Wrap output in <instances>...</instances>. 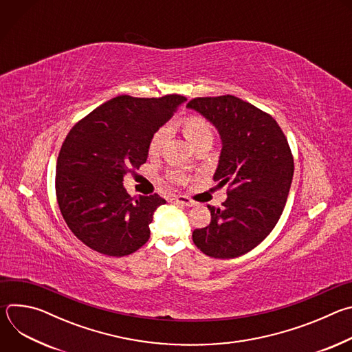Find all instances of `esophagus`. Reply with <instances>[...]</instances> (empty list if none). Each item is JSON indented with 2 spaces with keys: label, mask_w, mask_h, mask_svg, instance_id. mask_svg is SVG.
<instances>
[{
  "label": "esophagus",
  "mask_w": 352,
  "mask_h": 352,
  "mask_svg": "<svg viewBox=\"0 0 352 352\" xmlns=\"http://www.w3.org/2000/svg\"><path fill=\"white\" fill-rule=\"evenodd\" d=\"M174 202L177 205H181V206H186V208H190L195 205L193 200H190L188 196H184V195H178L174 197Z\"/></svg>",
  "instance_id": "34e87169"
}]
</instances>
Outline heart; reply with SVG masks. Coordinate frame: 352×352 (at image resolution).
<instances>
[{
    "mask_svg": "<svg viewBox=\"0 0 352 352\" xmlns=\"http://www.w3.org/2000/svg\"><path fill=\"white\" fill-rule=\"evenodd\" d=\"M171 135V125L166 124L163 126H160L155 135L150 139L148 143V153L150 155H157L160 150L163 148L164 143L167 142V139ZM184 135L186 138V140L189 142L190 146H195L196 143H199L200 140L204 139H213V132L212 128L209 125V122L200 117H188L184 121ZM168 178L174 182H184L186 179L185 174L181 171H173L170 173Z\"/></svg>",
    "mask_w": 352,
    "mask_h": 352,
    "instance_id": "obj_1",
    "label": "heart"
}]
</instances>
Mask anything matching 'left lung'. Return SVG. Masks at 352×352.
Returning a JSON list of instances; mask_svg holds the SVG:
<instances>
[{
    "mask_svg": "<svg viewBox=\"0 0 352 352\" xmlns=\"http://www.w3.org/2000/svg\"><path fill=\"white\" fill-rule=\"evenodd\" d=\"M186 107L217 129L213 179L230 185L221 209L208 206L212 221L192 232L193 243L210 258H238L272 232L284 210L294 175L288 142L272 116L235 96L199 97Z\"/></svg>",
    "mask_w": 352,
    "mask_h": 352,
    "instance_id": "1",
    "label": "left lung"
}]
</instances>
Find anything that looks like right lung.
I'll list each match as a JSON object with an SVG mask.
<instances>
[{
    "instance_id": "right-lung-1",
    "label": "right lung",
    "mask_w": 352,
    "mask_h": 352,
    "mask_svg": "<svg viewBox=\"0 0 352 352\" xmlns=\"http://www.w3.org/2000/svg\"><path fill=\"white\" fill-rule=\"evenodd\" d=\"M185 102L179 94L118 96L67 135L57 160L58 206L74 235L96 252L126 256L148 241V226L166 200L132 197L124 177L146 163L150 139Z\"/></svg>"
}]
</instances>
